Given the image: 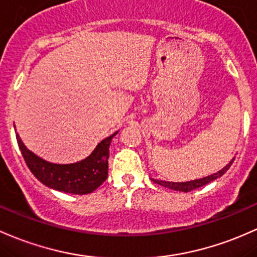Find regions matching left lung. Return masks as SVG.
I'll use <instances>...</instances> for the list:
<instances>
[{
	"instance_id": "1",
	"label": "left lung",
	"mask_w": 257,
	"mask_h": 257,
	"mask_svg": "<svg viewBox=\"0 0 257 257\" xmlns=\"http://www.w3.org/2000/svg\"><path fill=\"white\" fill-rule=\"evenodd\" d=\"M234 160H235V157H233V159L229 161V163H228L225 167L222 168L221 171H218L217 173L210 174V176H207V177H204V178L189 180V182H167V180H160V179H152V180H154L155 183H157V184L162 185V187L172 189V190L188 193V191H191V190H194V189L202 187V185H206L210 182H212V180H215L217 178H219V177L223 176L225 172L229 170V167L232 166Z\"/></svg>"
}]
</instances>
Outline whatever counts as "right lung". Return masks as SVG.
Instances as JSON below:
<instances>
[{
	"instance_id": "add662e5",
	"label": "right lung",
	"mask_w": 257,
	"mask_h": 257,
	"mask_svg": "<svg viewBox=\"0 0 257 257\" xmlns=\"http://www.w3.org/2000/svg\"><path fill=\"white\" fill-rule=\"evenodd\" d=\"M118 132L98 143L86 159L68 165L45 161L30 151L16 134L18 146L29 170L44 185L62 193L90 194L100 187L108 174L109 145Z\"/></svg>"
}]
</instances>
